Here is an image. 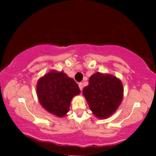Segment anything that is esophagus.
<instances>
[{
  "label": "esophagus",
  "instance_id": "1",
  "mask_svg": "<svg viewBox=\"0 0 156 156\" xmlns=\"http://www.w3.org/2000/svg\"><path fill=\"white\" fill-rule=\"evenodd\" d=\"M78 87H79L80 91H82V89H83V83H78Z\"/></svg>",
  "mask_w": 156,
  "mask_h": 156
}]
</instances>
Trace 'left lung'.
Returning <instances> with one entry per match:
<instances>
[{
  "mask_svg": "<svg viewBox=\"0 0 156 156\" xmlns=\"http://www.w3.org/2000/svg\"><path fill=\"white\" fill-rule=\"evenodd\" d=\"M121 80L111 74L97 72L90 76L89 85L83 89V94L90 110L97 118L107 119L115 113L123 98Z\"/></svg>",
  "mask_w": 156,
  "mask_h": 156,
  "instance_id": "1",
  "label": "left lung"
}]
</instances>
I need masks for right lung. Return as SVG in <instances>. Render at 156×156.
<instances>
[{
	"instance_id": "right-lung-1",
	"label": "right lung",
	"mask_w": 156,
	"mask_h": 156,
	"mask_svg": "<svg viewBox=\"0 0 156 156\" xmlns=\"http://www.w3.org/2000/svg\"><path fill=\"white\" fill-rule=\"evenodd\" d=\"M37 92L41 105L50 114L62 118L69 112L71 101L80 91L74 79L63 71L52 69L38 80Z\"/></svg>"
}]
</instances>
